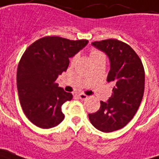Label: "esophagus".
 Wrapping results in <instances>:
<instances>
[{"label":"esophagus","instance_id":"1","mask_svg":"<svg viewBox=\"0 0 159 159\" xmlns=\"http://www.w3.org/2000/svg\"><path fill=\"white\" fill-rule=\"evenodd\" d=\"M77 97H78V98H79L80 100H82V101H83V100L87 99V97H88L87 95H85V94H78L77 95Z\"/></svg>","mask_w":159,"mask_h":159}]
</instances>
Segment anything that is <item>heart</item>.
Wrapping results in <instances>:
<instances>
[{
  "label": "heart",
  "mask_w": 159,
  "mask_h": 159,
  "mask_svg": "<svg viewBox=\"0 0 159 159\" xmlns=\"http://www.w3.org/2000/svg\"><path fill=\"white\" fill-rule=\"evenodd\" d=\"M104 57V55L102 54L101 52H99V51L95 50V49H92V50L91 51V57H92V59H93V58H96V57ZM76 59H77V56H75V57H72V62H74L75 61H76Z\"/></svg>",
  "instance_id": "heart-1"
}]
</instances>
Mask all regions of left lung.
<instances>
[{
    "mask_svg": "<svg viewBox=\"0 0 159 159\" xmlns=\"http://www.w3.org/2000/svg\"><path fill=\"white\" fill-rule=\"evenodd\" d=\"M92 44L107 55V82L114 87L108 101H102L99 111L88 116L95 128L110 133L125 126L138 111L144 91V69L137 53L125 43L110 39Z\"/></svg>",
    "mask_w": 159,
    "mask_h": 159,
    "instance_id": "left-lung-1",
    "label": "left lung"
}]
</instances>
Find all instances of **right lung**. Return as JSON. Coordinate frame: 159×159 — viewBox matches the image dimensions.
<instances>
[{"mask_svg": "<svg viewBox=\"0 0 159 159\" xmlns=\"http://www.w3.org/2000/svg\"><path fill=\"white\" fill-rule=\"evenodd\" d=\"M87 43L86 39L48 36L35 41L24 53L17 68V90L21 107L34 125L49 129L63 120L61 107L72 95L58 87L56 80L67 71L70 57Z\"/></svg>", "mask_w": 159, "mask_h": 159, "instance_id": "1", "label": "right lung"}]
</instances>
